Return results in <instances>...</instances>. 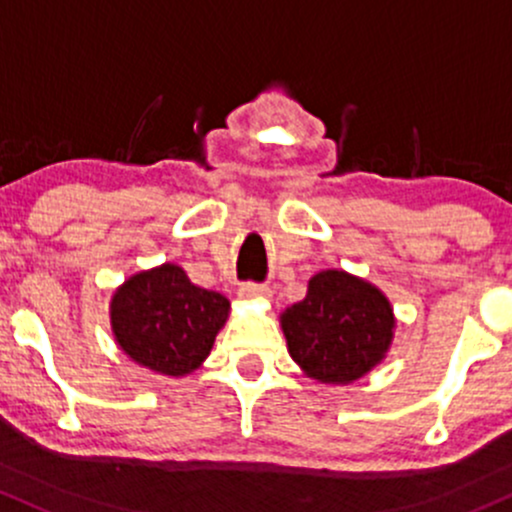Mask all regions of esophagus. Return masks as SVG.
<instances>
[{
	"label": "esophagus",
	"instance_id": "34e87169",
	"mask_svg": "<svg viewBox=\"0 0 512 512\" xmlns=\"http://www.w3.org/2000/svg\"><path fill=\"white\" fill-rule=\"evenodd\" d=\"M239 298L244 300H268L271 298V288L268 285H256V283H246L239 288Z\"/></svg>",
	"mask_w": 512,
	"mask_h": 512
}]
</instances>
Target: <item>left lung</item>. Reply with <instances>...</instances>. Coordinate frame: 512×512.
<instances>
[{
    "label": "left lung",
    "mask_w": 512,
    "mask_h": 512,
    "mask_svg": "<svg viewBox=\"0 0 512 512\" xmlns=\"http://www.w3.org/2000/svg\"><path fill=\"white\" fill-rule=\"evenodd\" d=\"M288 354L312 381L349 386L386 359L395 334L390 300L368 280L320 271L307 295L280 315Z\"/></svg>",
    "instance_id": "obj_1"
}]
</instances>
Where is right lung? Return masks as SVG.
I'll use <instances>...</instances> for the list:
<instances>
[{
  "label": "right lung",
  "mask_w": 512,
  "mask_h": 512,
  "mask_svg": "<svg viewBox=\"0 0 512 512\" xmlns=\"http://www.w3.org/2000/svg\"><path fill=\"white\" fill-rule=\"evenodd\" d=\"M229 300L190 283L175 263L134 273L109 302L114 342L134 364L183 378L210 356L229 317Z\"/></svg>",
  "instance_id": "add662e5"
}]
</instances>
